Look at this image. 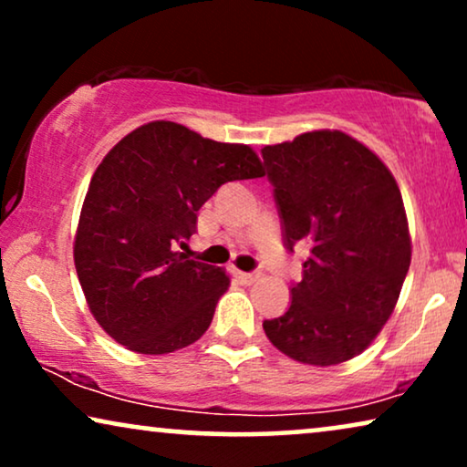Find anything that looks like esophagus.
Wrapping results in <instances>:
<instances>
[{
	"label": "esophagus",
	"instance_id": "esophagus-1",
	"mask_svg": "<svg viewBox=\"0 0 467 467\" xmlns=\"http://www.w3.org/2000/svg\"><path fill=\"white\" fill-rule=\"evenodd\" d=\"M234 276L238 278L240 283L253 285V283H257V280L261 278V272H234Z\"/></svg>",
	"mask_w": 467,
	"mask_h": 467
}]
</instances>
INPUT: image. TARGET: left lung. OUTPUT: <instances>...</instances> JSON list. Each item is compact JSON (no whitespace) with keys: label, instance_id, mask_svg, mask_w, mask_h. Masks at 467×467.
<instances>
[{"label":"left lung","instance_id":"1","mask_svg":"<svg viewBox=\"0 0 467 467\" xmlns=\"http://www.w3.org/2000/svg\"><path fill=\"white\" fill-rule=\"evenodd\" d=\"M285 248L310 244L302 280L265 336L291 359L336 366L379 336L410 267V235L387 165L342 131H310L261 149Z\"/></svg>","mask_w":467,"mask_h":467}]
</instances>
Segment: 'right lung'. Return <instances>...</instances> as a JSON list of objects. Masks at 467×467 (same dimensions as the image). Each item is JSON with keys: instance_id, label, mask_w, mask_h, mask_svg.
<instances>
[{"instance_id": "obj_1", "label": "right lung", "mask_w": 467, "mask_h": 467, "mask_svg": "<svg viewBox=\"0 0 467 467\" xmlns=\"http://www.w3.org/2000/svg\"><path fill=\"white\" fill-rule=\"evenodd\" d=\"M261 176L251 146L214 142L171 120L138 127L108 152L74 242L80 286L108 336L142 355L200 340L229 276L178 246L221 184Z\"/></svg>"}]
</instances>
